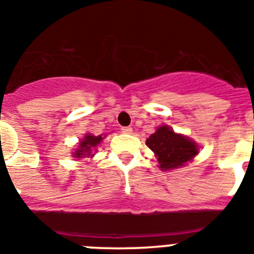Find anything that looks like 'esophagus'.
<instances>
[{
    "mask_svg": "<svg viewBox=\"0 0 254 254\" xmlns=\"http://www.w3.org/2000/svg\"><path fill=\"white\" fill-rule=\"evenodd\" d=\"M121 131L123 132V133H132V128L131 127H122V128H121Z\"/></svg>",
    "mask_w": 254,
    "mask_h": 254,
    "instance_id": "1",
    "label": "esophagus"
}]
</instances>
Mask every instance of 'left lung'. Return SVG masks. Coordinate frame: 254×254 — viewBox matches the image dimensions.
Masks as SVG:
<instances>
[{
	"mask_svg": "<svg viewBox=\"0 0 254 254\" xmlns=\"http://www.w3.org/2000/svg\"><path fill=\"white\" fill-rule=\"evenodd\" d=\"M146 145L158 158L161 170L183 167L198 154V146L193 140L176 133L169 126H160L147 138Z\"/></svg>",
	"mask_w": 254,
	"mask_h": 254,
	"instance_id": "1",
	"label": "left lung"
}]
</instances>
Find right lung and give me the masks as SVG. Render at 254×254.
Segmentation results:
<instances>
[{"mask_svg":"<svg viewBox=\"0 0 254 254\" xmlns=\"http://www.w3.org/2000/svg\"><path fill=\"white\" fill-rule=\"evenodd\" d=\"M103 136L99 134V136H94V134L86 133L85 137L80 141L78 143V147L76 149V151L73 152V158L78 159H84V158H93L94 154L93 151H96V146L99 145L103 141Z\"/></svg>","mask_w":254,"mask_h":254,"instance_id":"obj_1","label":"right lung"}]
</instances>
